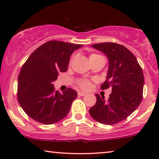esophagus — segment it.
<instances>
[{"instance_id":"obj_1","label":"esophagus","mask_w":159,"mask_h":159,"mask_svg":"<svg viewBox=\"0 0 159 159\" xmlns=\"http://www.w3.org/2000/svg\"><path fill=\"white\" fill-rule=\"evenodd\" d=\"M86 95V93L84 92H81V91L78 92V95H80V96H84V95Z\"/></svg>"}]
</instances>
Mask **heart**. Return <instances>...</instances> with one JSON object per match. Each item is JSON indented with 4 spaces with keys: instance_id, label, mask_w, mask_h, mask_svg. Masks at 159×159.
<instances>
[{
    "instance_id": "obj_1",
    "label": "heart",
    "mask_w": 159,
    "mask_h": 159,
    "mask_svg": "<svg viewBox=\"0 0 159 159\" xmlns=\"http://www.w3.org/2000/svg\"><path fill=\"white\" fill-rule=\"evenodd\" d=\"M99 56V55H97V54H90V58H92V57H95V56ZM79 84L80 86L83 89H88L90 88V82L88 81V80H81L79 81Z\"/></svg>"
}]
</instances>
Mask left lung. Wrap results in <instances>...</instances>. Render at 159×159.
I'll return each mask as SVG.
<instances>
[{
    "label": "left lung",
    "mask_w": 159,
    "mask_h": 159,
    "mask_svg": "<svg viewBox=\"0 0 159 159\" xmlns=\"http://www.w3.org/2000/svg\"><path fill=\"white\" fill-rule=\"evenodd\" d=\"M107 56L108 69L102 89L111 87L107 101L95 94L97 101L89 110L98 122L112 125L125 120L138 107L143 99L144 76L138 60L123 45L114 43L91 45Z\"/></svg>",
    "instance_id": "left-lung-1"
}]
</instances>
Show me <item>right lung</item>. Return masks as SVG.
<instances>
[{
  "mask_svg": "<svg viewBox=\"0 0 159 159\" xmlns=\"http://www.w3.org/2000/svg\"><path fill=\"white\" fill-rule=\"evenodd\" d=\"M83 46L51 40L38 48L21 67L18 77V101L32 119L44 125L59 121L68 114L77 93L71 88L60 93L53 82L68 69L70 56Z\"/></svg>",
  "mask_w": 159,
  "mask_h": 159,
  "instance_id": "add662e5",
  "label": "right lung"
}]
</instances>
